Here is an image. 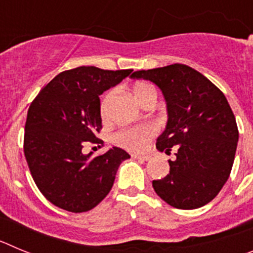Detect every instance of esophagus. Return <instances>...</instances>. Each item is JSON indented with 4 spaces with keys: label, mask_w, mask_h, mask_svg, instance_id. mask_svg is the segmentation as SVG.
I'll use <instances>...</instances> for the list:
<instances>
[{
    "label": "esophagus",
    "mask_w": 253,
    "mask_h": 253,
    "mask_svg": "<svg viewBox=\"0 0 253 253\" xmlns=\"http://www.w3.org/2000/svg\"><path fill=\"white\" fill-rule=\"evenodd\" d=\"M131 157L140 161H149V158H151L149 156H146V154H131Z\"/></svg>",
    "instance_id": "34e87169"
}]
</instances>
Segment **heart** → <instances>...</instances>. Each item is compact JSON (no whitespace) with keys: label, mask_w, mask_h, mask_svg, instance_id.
Instances as JSON below:
<instances>
[{"label":"heart","mask_w":253,"mask_h":253,"mask_svg":"<svg viewBox=\"0 0 253 253\" xmlns=\"http://www.w3.org/2000/svg\"><path fill=\"white\" fill-rule=\"evenodd\" d=\"M134 97L137 99L138 102L143 97H146L148 95H156V90L154 87L148 84H139L134 87L133 90ZM107 102H109V95L105 96V99L101 102V114L105 115L107 111ZM157 134V126L151 123H143V124L130 125V126H125V128L119 129L113 135L114 143H116L118 146H122L130 151H142L148 146V143L151 142L152 138Z\"/></svg>","instance_id":"obj_1"}]
</instances>
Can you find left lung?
<instances>
[{"instance_id": "obj_1", "label": "left lung", "mask_w": 253, "mask_h": 253, "mask_svg": "<svg viewBox=\"0 0 253 253\" xmlns=\"http://www.w3.org/2000/svg\"><path fill=\"white\" fill-rule=\"evenodd\" d=\"M131 78L160 87L167 105V124L156 147L176 160L169 173L153 180L154 191L177 209H196L211 202L227 182L238 142L236 118L224 93L205 76L185 64L137 71Z\"/></svg>"}]
</instances>
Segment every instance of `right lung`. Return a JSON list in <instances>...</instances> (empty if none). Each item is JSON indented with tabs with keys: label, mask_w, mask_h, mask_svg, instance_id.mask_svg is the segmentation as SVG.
<instances>
[{
	"label": "right lung",
	"mask_w": 253,
	"mask_h": 253,
	"mask_svg": "<svg viewBox=\"0 0 253 253\" xmlns=\"http://www.w3.org/2000/svg\"><path fill=\"white\" fill-rule=\"evenodd\" d=\"M131 72L77 67L55 76L31 102L24 153L38 189L55 207L72 213L95 208L110 193L120 163L130 158L118 147L97 157L82 148L102 128L99 96Z\"/></svg>",
	"instance_id": "add662e5"
}]
</instances>
